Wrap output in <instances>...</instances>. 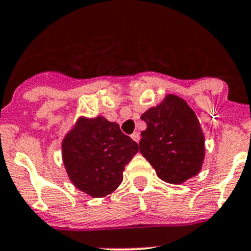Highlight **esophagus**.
Instances as JSON below:
<instances>
[{
    "mask_svg": "<svg viewBox=\"0 0 251 251\" xmlns=\"http://www.w3.org/2000/svg\"><path fill=\"white\" fill-rule=\"evenodd\" d=\"M131 137H132V140H133V141L137 142V143H138V142H140L141 136H140V133H138V132H133L132 135H131Z\"/></svg>",
    "mask_w": 251,
    "mask_h": 251,
    "instance_id": "34e87169",
    "label": "esophagus"
}]
</instances>
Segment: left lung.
<instances>
[{
	"instance_id": "8db88e82",
	"label": "left lung",
	"mask_w": 251,
	"mask_h": 251,
	"mask_svg": "<svg viewBox=\"0 0 251 251\" xmlns=\"http://www.w3.org/2000/svg\"><path fill=\"white\" fill-rule=\"evenodd\" d=\"M141 119L147 128L141 132L140 151L159 178L178 184L198 175L204 160V135L196 114L182 98L166 96Z\"/></svg>"
}]
</instances>
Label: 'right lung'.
Returning a JSON list of instances; mask_svg holds the SVG:
<instances>
[{"label":"right lung","mask_w":251,"mask_h":251,"mask_svg":"<svg viewBox=\"0 0 251 251\" xmlns=\"http://www.w3.org/2000/svg\"><path fill=\"white\" fill-rule=\"evenodd\" d=\"M138 144L116 123L102 116L80 119L63 142V161L80 191L102 198L123 182V173Z\"/></svg>","instance_id":"right-lung-1"}]
</instances>
